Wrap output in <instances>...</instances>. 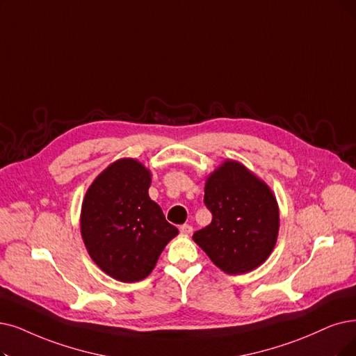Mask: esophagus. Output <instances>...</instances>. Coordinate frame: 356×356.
<instances>
[{
  "label": "esophagus",
  "instance_id": "34e87169",
  "mask_svg": "<svg viewBox=\"0 0 356 356\" xmlns=\"http://www.w3.org/2000/svg\"><path fill=\"white\" fill-rule=\"evenodd\" d=\"M179 232H181L182 235L188 236V235H191V232H193V227H191L190 225H181V226H179Z\"/></svg>",
  "mask_w": 356,
  "mask_h": 356
}]
</instances>
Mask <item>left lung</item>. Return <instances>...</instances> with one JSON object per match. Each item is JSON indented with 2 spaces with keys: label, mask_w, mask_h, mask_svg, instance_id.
<instances>
[{
  "label": "left lung",
  "mask_w": 356,
  "mask_h": 356,
  "mask_svg": "<svg viewBox=\"0 0 356 356\" xmlns=\"http://www.w3.org/2000/svg\"><path fill=\"white\" fill-rule=\"evenodd\" d=\"M204 204L211 222L194 232L222 272L244 275L272 254L279 235V204L267 184L238 161L225 159L206 177Z\"/></svg>",
  "instance_id": "8db88e82"
}]
</instances>
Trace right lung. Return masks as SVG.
Here are the masks:
<instances>
[{
	"mask_svg": "<svg viewBox=\"0 0 356 356\" xmlns=\"http://www.w3.org/2000/svg\"><path fill=\"white\" fill-rule=\"evenodd\" d=\"M152 172L133 158L112 162L81 203L80 232L95 264L124 283L147 277L178 229L149 197Z\"/></svg>",
	"mask_w": 356,
	"mask_h": 356,
	"instance_id": "obj_1",
	"label": "right lung"
}]
</instances>
